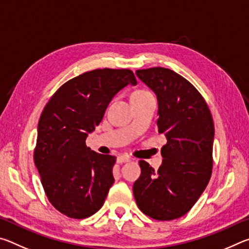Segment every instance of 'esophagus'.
<instances>
[{
    "label": "esophagus",
    "instance_id": "esophagus-1",
    "mask_svg": "<svg viewBox=\"0 0 249 249\" xmlns=\"http://www.w3.org/2000/svg\"><path fill=\"white\" fill-rule=\"evenodd\" d=\"M117 162H127V161H130V158L128 157V156H125V155H120L117 156Z\"/></svg>",
    "mask_w": 249,
    "mask_h": 249
}]
</instances>
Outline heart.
I'll return each mask as SVG.
<instances>
[{
  "label": "heart",
  "mask_w": 249,
  "mask_h": 249,
  "mask_svg": "<svg viewBox=\"0 0 249 249\" xmlns=\"http://www.w3.org/2000/svg\"><path fill=\"white\" fill-rule=\"evenodd\" d=\"M148 94H150L149 92H147V91H145V90H137V91H135L134 93L132 94V96H137V95H148Z\"/></svg>",
  "instance_id": "1"
}]
</instances>
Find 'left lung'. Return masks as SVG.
Listing matches in <instances>:
<instances>
[{"mask_svg":"<svg viewBox=\"0 0 249 249\" xmlns=\"http://www.w3.org/2000/svg\"><path fill=\"white\" fill-rule=\"evenodd\" d=\"M136 75L157 95L158 132L167 144L157 171L141 160L133 193L146 215L175 220L191 210L212 175L213 119L200 92L175 71L156 67L137 70Z\"/></svg>","mask_w":249,"mask_h":249,"instance_id":"obj_1","label":"left lung"}]
</instances>
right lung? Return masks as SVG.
I'll use <instances>...</instances> for the list:
<instances>
[{
  "label": "right lung",
  "mask_w": 249,
  "mask_h": 249,
  "mask_svg": "<svg viewBox=\"0 0 249 249\" xmlns=\"http://www.w3.org/2000/svg\"><path fill=\"white\" fill-rule=\"evenodd\" d=\"M136 83L129 69H95L62 84L46 104L34 161L49 202L68 217H89L104 204L116 157L91 150L86 140L117 92Z\"/></svg>",
  "instance_id": "add662e5"
}]
</instances>
